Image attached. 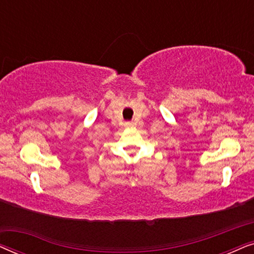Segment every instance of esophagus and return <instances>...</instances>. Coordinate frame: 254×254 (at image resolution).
Returning a JSON list of instances; mask_svg holds the SVG:
<instances>
[{
	"label": "esophagus",
	"instance_id": "34e87169",
	"mask_svg": "<svg viewBox=\"0 0 254 254\" xmlns=\"http://www.w3.org/2000/svg\"><path fill=\"white\" fill-rule=\"evenodd\" d=\"M125 127H126V128H131V127H134V123H130V121H128V123L125 124Z\"/></svg>",
	"mask_w": 254,
	"mask_h": 254
}]
</instances>
